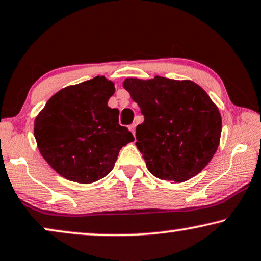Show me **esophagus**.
Segmentation results:
<instances>
[{"instance_id": "1", "label": "esophagus", "mask_w": 261, "mask_h": 261, "mask_svg": "<svg viewBox=\"0 0 261 261\" xmlns=\"http://www.w3.org/2000/svg\"><path fill=\"white\" fill-rule=\"evenodd\" d=\"M129 129H130V131L132 132V135L135 136V129H136V125H135V124H131V125L129 126Z\"/></svg>"}]
</instances>
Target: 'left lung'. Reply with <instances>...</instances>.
<instances>
[{
  "label": "left lung",
  "mask_w": 261,
  "mask_h": 261,
  "mask_svg": "<svg viewBox=\"0 0 261 261\" xmlns=\"http://www.w3.org/2000/svg\"><path fill=\"white\" fill-rule=\"evenodd\" d=\"M124 89L141 108L136 145L153 176L176 183L194 177L218 150L221 115L209 95L190 80L155 76L125 79Z\"/></svg>",
  "instance_id": "obj_1"
}]
</instances>
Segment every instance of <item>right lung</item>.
<instances>
[{"label":"right lung","instance_id":"right-lung-1","mask_svg":"<svg viewBox=\"0 0 261 261\" xmlns=\"http://www.w3.org/2000/svg\"><path fill=\"white\" fill-rule=\"evenodd\" d=\"M115 85L95 76L65 87L35 118L34 136L47 163L65 178L92 183L115 167L120 149L135 138L108 106Z\"/></svg>","mask_w":261,"mask_h":261}]
</instances>
